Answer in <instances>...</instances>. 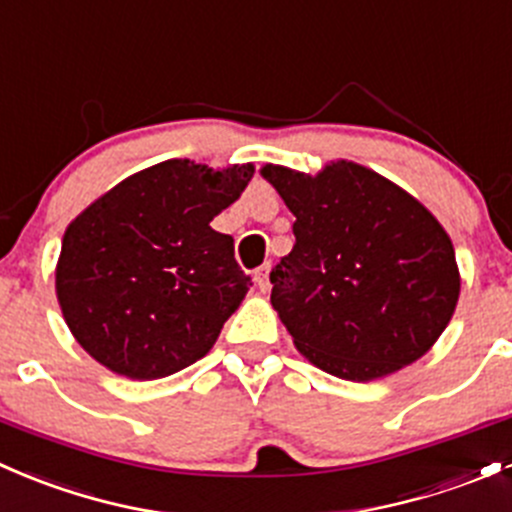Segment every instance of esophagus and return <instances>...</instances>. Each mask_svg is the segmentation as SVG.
I'll use <instances>...</instances> for the list:
<instances>
[{
  "label": "esophagus",
  "mask_w": 512,
  "mask_h": 512,
  "mask_svg": "<svg viewBox=\"0 0 512 512\" xmlns=\"http://www.w3.org/2000/svg\"><path fill=\"white\" fill-rule=\"evenodd\" d=\"M270 270H272L270 262H265V265H260L255 270V285L260 292H267V289H270Z\"/></svg>",
  "instance_id": "34e87169"
}]
</instances>
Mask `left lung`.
I'll return each mask as SVG.
<instances>
[{"label": "left lung", "mask_w": 512, "mask_h": 512, "mask_svg": "<svg viewBox=\"0 0 512 512\" xmlns=\"http://www.w3.org/2000/svg\"><path fill=\"white\" fill-rule=\"evenodd\" d=\"M294 215V247L270 272L294 347L347 381L414 364L456 312L461 275L441 223L384 175L337 160L317 175L267 163Z\"/></svg>", "instance_id": "left-lung-1"}]
</instances>
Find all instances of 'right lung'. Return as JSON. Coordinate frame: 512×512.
Wrapping results in <instances>:
<instances>
[{"mask_svg": "<svg viewBox=\"0 0 512 512\" xmlns=\"http://www.w3.org/2000/svg\"><path fill=\"white\" fill-rule=\"evenodd\" d=\"M252 173V163L213 170L163 160L121 180L66 227L56 297L98 364L151 381L213 349L252 282L232 237L210 223Z\"/></svg>", "mask_w": 512, "mask_h": 512, "instance_id": "1", "label": "right lung"}]
</instances>
